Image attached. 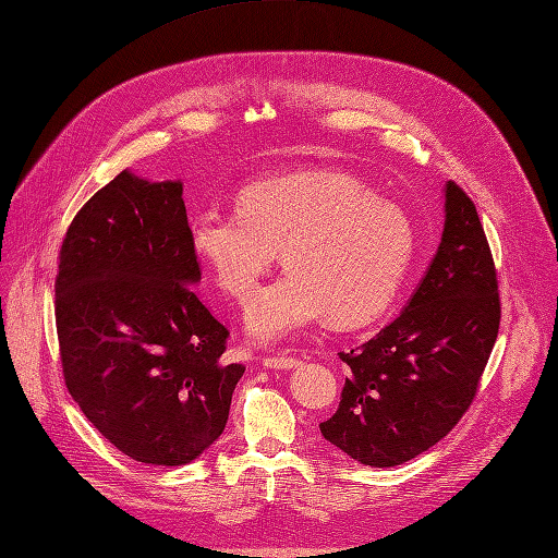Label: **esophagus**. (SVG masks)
<instances>
[{
    "mask_svg": "<svg viewBox=\"0 0 558 558\" xmlns=\"http://www.w3.org/2000/svg\"><path fill=\"white\" fill-rule=\"evenodd\" d=\"M262 365L264 367H269V369H294V367H299V357H292V355H266L264 360H262Z\"/></svg>",
    "mask_w": 558,
    "mask_h": 558,
    "instance_id": "1",
    "label": "esophagus"
}]
</instances>
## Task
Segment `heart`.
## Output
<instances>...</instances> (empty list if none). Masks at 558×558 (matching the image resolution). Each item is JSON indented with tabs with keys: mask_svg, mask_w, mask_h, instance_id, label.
<instances>
[{
	"mask_svg": "<svg viewBox=\"0 0 558 558\" xmlns=\"http://www.w3.org/2000/svg\"><path fill=\"white\" fill-rule=\"evenodd\" d=\"M189 251L216 287L248 299L276 253L289 269L246 305L248 337L274 344L326 317L362 326L392 305L413 264L410 214L357 178L305 168L236 191V214L205 207L186 221Z\"/></svg>",
	"mask_w": 558,
	"mask_h": 558,
	"instance_id": "1",
	"label": "heart"
}]
</instances>
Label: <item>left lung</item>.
<instances>
[{
	"label": "left lung",
	"mask_w": 558,
	"mask_h": 558,
	"mask_svg": "<svg viewBox=\"0 0 558 558\" xmlns=\"http://www.w3.org/2000/svg\"><path fill=\"white\" fill-rule=\"evenodd\" d=\"M497 274L474 203L445 184L438 253L399 317L351 353L322 435L362 465L395 468L440 442L470 408L499 330Z\"/></svg>",
	"instance_id": "8db88e82"
}]
</instances>
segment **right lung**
Segmentation results:
<instances>
[{
	"label": "right lung",
	"instance_id": "right-lung-1",
	"mask_svg": "<svg viewBox=\"0 0 558 558\" xmlns=\"http://www.w3.org/2000/svg\"><path fill=\"white\" fill-rule=\"evenodd\" d=\"M182 182L123 171L80 209L59 253L57 332L70 397L125 456L178 468L226 428L244 365L196 294Z\"/></svg>",
	"mask_w": 558,
	"mask_h": 558
}]
</instances>
